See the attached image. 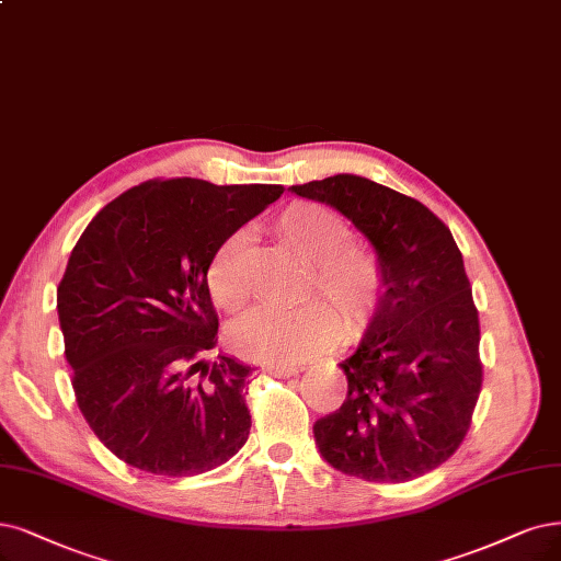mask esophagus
Segmentation results:
<instances>
[{
	"label": "esophagus",
	"mask_w": 561,
	"mask_h": 561,
	"mask_svg": "<svg viewBox=\"0 0 561 561\" xmlns=\"http://www.w3.org/2000/svg\"><path fill=\"white\" fill-rule=\"evenodd\" d=\"M261 371H263V375H270V377L286 379V377H296L300 367L298 365H263Z\"/></svg>",
	"instance_id": "34e87169"
}]
</instances>
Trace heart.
<instances>
[{
    "label": "heart",
    "instance_id": "obj_1",
    "mask_svg": "<svg viewBox=\"0 0 561 561\" xmlns=\"http://www.w3.org/2000/svg\"><path fill=\"white\" fill-rule=\"evenodd\" d=\"M277 238L309 261L307 294H319L330 309L317 300L294 307H259L231 328V342L252 360L296 363L312 356L335 337V319L344 340L356 337L369 323L383 288V263L375 249L348 240L344 217L325 205L296 201L275 219ZM247 238L242 231L228 236L207 265V288L215 302L236 314L249 300Z\"/></svg>",
    "mask_w": 561,
    "mask_h": 561
}]
</instances>
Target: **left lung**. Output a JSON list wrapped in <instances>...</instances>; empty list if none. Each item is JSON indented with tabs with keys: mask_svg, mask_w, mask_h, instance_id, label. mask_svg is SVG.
I'll list each match as a JSON object with an SVG mask.
<instances>
[{
	"mask_svg": "<svg viewBox=\"0 0 561 561\" xmlns=\"http://www.w3.org/2000/svg\"><path fill=\"white\" fill-rule=\"evenodd\" d=\"M335 207L377 249L383 294L358 351L340 367L342 407L314 423L335 469L404 483L460 448L483 386L481 323L450 228L421 201L358 175L291 186Z\"/></svg>",
	"mask_w": 561,
	"mask_h": 561,
	"instance_id": "8db88e82",
	"label": "left lung"
}]
</instances>
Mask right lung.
Segmentation results:
<instances>
[{
  "label": "right lung",
  "mask_w": 561,
  "mask_h": 561,
  "mask_svg": "<svg viewBox=\"0 0 561 561\" xmlns=\"http://www.w3.org/2000/svg\"><path fill=\"white\" fill-rule=\"evenodd\" d=\"M282 184L148 180L90 221L57 286L65 354L88 425L122 462L182 479L244 446L254 367L207 363L219 319L207 288L217 247Z\"/></svg>",
  "instance_id": "right-lung-1"
}]
</instances>
